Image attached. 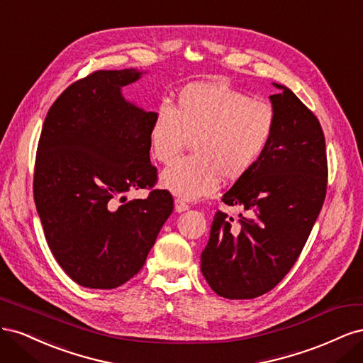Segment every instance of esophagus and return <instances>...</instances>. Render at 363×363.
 Instances as JSON below:
<instances>
[{
	"label": "esophagus",
	"mask_w": 363,
	"mask_h": 363,
	"mask_svg": "<svg viewBox=\"0 0 363 363\" xmlns=\"http://www.w3.org/2000/svg\"><path fill=\"white\" fill-rule=\"evenodd\" d=\"M189 208V204L182 199H175V212H184Z\"/></svg>",
	"instance_id": "esophagus-1"
}]
</instances>
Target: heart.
Returning a JSON list of instances; mask_svg holds the SVG:
<instances>
[{
	"label": "heart",
	"mask_w": 363,
	"mask_h": 363,
	"mask_svg": "<svg viewBox=\"0 0 363 363\" xmlns=\"http://www.w3.org/2000/svg\"><path fill=\"white\" fill-rule=\"evenodd\" d=\"M276 111L224 83H192L179 94L177 107L162 103L150 128L151 155L169 164L192 140L195 155L162 174V186L184 200L212 194L221 177L238 182L268 150Z\"/></svg>",
	"instance_id": "1"
}]
</instances>
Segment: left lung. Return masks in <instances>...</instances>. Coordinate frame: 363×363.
I'll return each instance as SVG.
<instances>
[{
  "mask_svg": "<svg viewBox=\"0 0 363 363\" xmlns=\"http://www.w3.org/2000/svg\"><path fill=\"white\" fill-rule=\"evenodd\" d=\"M271 95L276 131L265 155L232 189L227 206H240L233 223L215 213L201 252V272L219 296L250 300L269 292L291 271L325 200L327 152L320 121L291 89Z\"/></svg>",
  "mask_w": 363,
  "mask_h": 363,
  "instance_id": "left-lung-1",
  "label": "left lung"
}]
</instances>
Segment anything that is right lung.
I'll use <instances>...</instances> for the list:
<instances>
[{"label":"right lung","instance_id":"obj_1","mask_svg":"<svg viewBox=\"0 0 363 363\" xmlns=\"http://www.w3.org/2000/svg\"><path fill=\"white\" fill-rule=\"evenodd\" d=\"M139 75L94 71L59 95L42 125L33 195L51 252L84 288L113 289L135 277L174 208L172 195L155 189L156 113L121 95ZM131 189L150 194L125 202Z\"/></svg>","mask_w":363,"mask_h":363}]
</instances>
